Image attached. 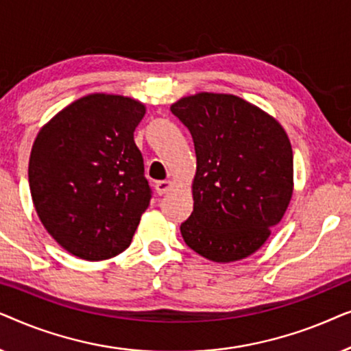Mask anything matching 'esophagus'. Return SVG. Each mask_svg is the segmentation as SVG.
Instances as JSON below:
<instances>
[{
    "label": "esophagus",
    "mask_w": 351,
    "mask_h": 351,
    "mask_svg": "<svg viewBox=\"0 0 351 351\" xmlns=\"http://www.w3.org/2000/svg\"><path fill=\"white\" fill-rule=\"evenodd\" d=\"M155 186H156V193L158 195H166L172 190L174 184H172L171 180H160V182H156Z\"/></svg>",
    "instance_id": "esophagus-1"
}]
</instances>
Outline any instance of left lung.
<instances>
[{
    "label": "left lung",
    "instance_id": "obj_1",
    "mask_svg": "<svg viewBox=\"0 0 351 351\" xmlns=\"http://www.w3.org/2000/svg\"><path fill=\"white\" fill-rule=\"evenodd\" d=\"M196 153L186 246L228 263L258 251L294 193L289 137L271 114L233 94L198 93L171 105Z\"/></svg>",
    "mask_w": 351,
    "mask_h": 351
}]
</instances>
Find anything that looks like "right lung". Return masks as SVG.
Here are the masks:
<instances>
[{
    "label": "right lung",
    "instance_id": "1",
    "mask_svg": "<svg viewBox=\"0 0 351 351\" xmlns=\"http://www.w3.org/2000/svg\"><path fill=\"white\" fill-rule=\"evenodd\" d=\"M147 107L94 93L62 108L33 142L28 182L38 217L57 244L89 262L129 247L152 190L134 131Z\"/></svg>",
    "mask_w": 351,
    "mask_h": 351
}]
</instances>
